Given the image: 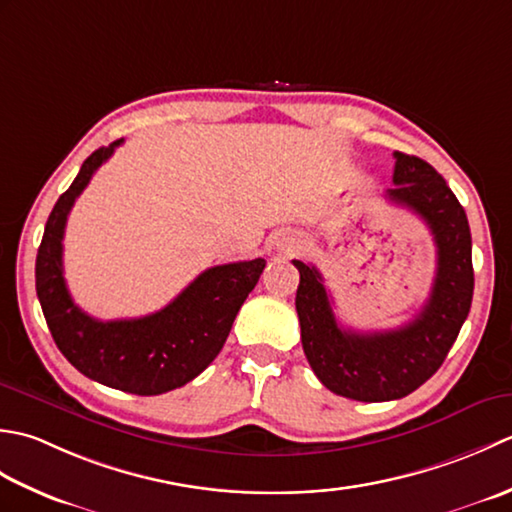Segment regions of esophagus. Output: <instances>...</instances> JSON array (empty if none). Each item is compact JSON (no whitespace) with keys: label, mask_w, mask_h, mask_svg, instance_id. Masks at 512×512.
I'll list each match as a JSON object with an SVG mask.
<instances>
[{"label":"esophagus","mask_w":512,"mask_h":512,"mask_svg":"<svg viewBox=\"0 0 512 512\" xmlns=\"http://www.w3.org/2000/svg\"><path fill=\"white\" fill-rule=\"evenodd\" d=\"M276 247L283 254H291V252H294V249L300 247V241H298V238H280V241L276 243Z\"/></svg>","instance_id":"obj_1"}]
</instances>
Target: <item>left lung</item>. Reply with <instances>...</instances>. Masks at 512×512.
<instances>
[{
    "label": "left lung",
    "mask_w": 512,
    "mask_h": 512,
    "mask_svg": "<svg viewBox=\"0 0 512 512\" xmlns=\"http://www.w3.org/2000/svg\"><path fill=\"white\" fill-rule=\"evenodd\" d=\"M391 203L411 210L431 229L437 269L431 294L409 325L389 331L340 327L331 298L316 267L294 260L300 271L296 311L302 349L329 391L358 402L400 400L442 367L473 300L471 227L433 165L395 152Z\"/></svg>",
    "instance_id": "1"
}]
</instances>
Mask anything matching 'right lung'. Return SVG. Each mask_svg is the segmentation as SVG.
<instances>
[{"instance_id": "obj_1", "label": "right lung", "mask_w": 512, "mask_h": 512, "mask_svg": "<svg viewBox=\"0 0 512 512\" xmlns=\"http://www.w3.org/2000/svg\"><path fill=\"white\" fill-rule=\"evenodd\" d=\"M121 143L92 152L52 207L37 252L35 287L52 338L72 367L112 389L161 395L210 367L263 274L265 260L205 269L168 307L143 318L103 322L81 311L64 278V229L77 196Z\"/></svg>"}]
</instances>
